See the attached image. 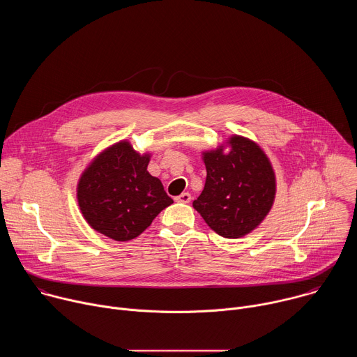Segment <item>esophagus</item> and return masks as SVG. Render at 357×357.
<instances>
[{
	"label": "esophagus",
	"instance_id": "esophagus-1",
	"mask_svg": "<svg viewBox=\"0 0 357 357\" xmlns=\"http://www.w3.org/2000/svg\"><path fill=\"white\" fill-rule=\"evenodd\" d=\"M190 199H192L190 195H189L188 192H183V193H181L179 196L175 197V202H179V203H189Z\"/></svg>",
	"mask_w": 357,
	"mask_h": 357
}]
</instances>
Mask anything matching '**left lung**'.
<instances>
[{
	"instance_id": "1",
	"label": "left lung",
	"mask_w": 357,
	"mask_h": 357,
	"mask_svg": "<svg viewBox=\"0 0 357 357\" xmlns=\"http://www.w3.org/2000/svg\"><path fill=\"white\" fill-rule=\"evenodd\" d=\"M203 152L206 182L193 208L219 236L238 238L256 229L268 215L275 197V174L264 151L248 138H229Z\"/></svg>"
}]
</instances>
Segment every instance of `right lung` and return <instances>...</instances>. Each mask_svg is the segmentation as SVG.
I'll use <instances>...</instances> for the list:
<instances>
[{
    "label": "right lung",
    "mask_w": 357,
    "mask_h": 357,
    "mask_svg": "<svg viewBox=\"0 0 357 357\" xmlns=\"http://www.w3.org/2000/svg\"><path fill=\"white\" fill-rule=\"evenodd\" d=\"M148 164L149 154L139 155L128 141L109 146L90 162L77 183V202L91 229L128 241L172 205L161 181L146 171Z\"/></svg>",
    "instance_id": "add662e5"
}]
</instances>
